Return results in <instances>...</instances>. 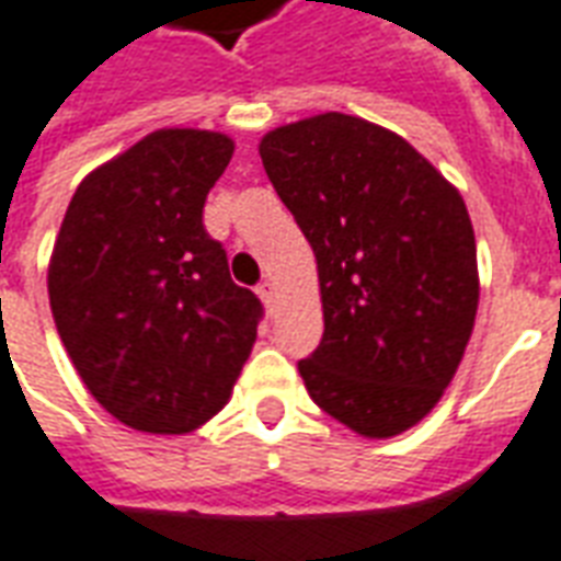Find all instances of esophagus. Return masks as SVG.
Masks as SVG:
<instances>
[{
	"label": "esophagus",
	"mask_w": 561,
	"mask_h": 561,
	"mask_svg": "<svg viewBox=\"0 0 561 561\" xmlns=\"http://www.w3.org/2000/svg\"><path fill=\"white\" fill-rule=\"evenodd\" d=\"M256 293H260V298H263L268 308L275 305V284L272 280H263V284L256 286Z\"/></svg>",
	"instance_id": "34e87169"
}]
</instances>
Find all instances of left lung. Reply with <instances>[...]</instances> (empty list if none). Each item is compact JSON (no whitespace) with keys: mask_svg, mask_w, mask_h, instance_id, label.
<instances>
[{"mask_svg":"<svg viewBox=\"0 0 561 561\" xmlns=\"http://www.w3.org/2000/svg\"><path fill=\"white\" fill-rule=\"evenodd\" d=\"M260 158L317 256L313 403L367 439L415 427L460 367L478 310L460 191L394 130L320 113L268 130Z\"/></svg>","mask_w":561,"mask_h":561,"instance_id":"8db88e82","label":"left lung"}]
</instances>
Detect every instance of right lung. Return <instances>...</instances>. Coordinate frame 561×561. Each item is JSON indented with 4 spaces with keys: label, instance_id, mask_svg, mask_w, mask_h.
<instances>
[{
    "label": "right lung",
    "instance_id": "add662e5",
    "mask_svg": "<svg viewBox=\"0 0 561 561\" xmlns=\"http://www.w3.org/2000/svg\"><path fill=\"white\" fill-rule=\"evenodd\" d=\"M232 149L218 130H151L85 175L53 244L56 331L89 394L134 431L179 436L218 415L256 341L263 305L203 227Z\"/></svg>",
    "mask_w": 561,
    "mask_h": 561
}]
</instances>
